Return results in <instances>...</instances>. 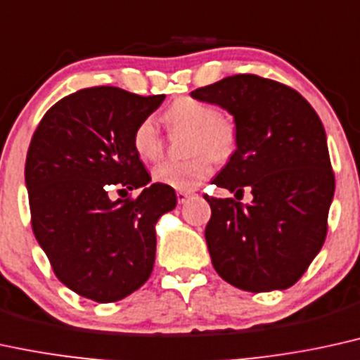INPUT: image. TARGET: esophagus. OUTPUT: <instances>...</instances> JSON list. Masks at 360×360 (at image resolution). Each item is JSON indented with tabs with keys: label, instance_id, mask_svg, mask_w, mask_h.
<instances>
[{
	"label": "esophagus",
	"instance_id": "1",
	"mask_svg": "<svg viewBox=\"0 0 360 360\" xmlns=\"http://www.w3.org/2000/svg\"><path fill=\"white\" fill-rule=\"evenodd\" d=\"M177 202H179V205H184L186 201H188L189 198H193L194 196V193H191V191H177Z\"/></svg>",
	"mask_w": 360,
	"mask_h": 360
}]
</instances>
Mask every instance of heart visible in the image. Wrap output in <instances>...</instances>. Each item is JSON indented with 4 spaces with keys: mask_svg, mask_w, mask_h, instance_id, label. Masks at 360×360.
I'll return each instance as SVG.
<instances>
[{
    "mask_svg": "<svg viewBox=\"0 0 360 360\" xmlns=\"http://www.w3.org/2000/svg\"><path fill=\"white\" fill-rule=\"evenodd\" d=\"M172 131H188L186 161L164 162L154 169L155 183L179 191L199 186L213 171V161H226L235 153L238 129L231 119L216 114L214 107L193 97H181L169 105L164 115ZM134 150L142 161L154 162L162 155V139L150 117L139 122L132 136Z\"/></svg>",
    "mask_w": 360,
    "mask_h": 360,
    "instance_id": "heart-1",
    "label": "heart"
}]
</instances>
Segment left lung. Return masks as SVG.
Returning <instances> with one entry per match:
<instances>
[{"label":"left lung","instance_id":"obj_1","mask_svg":"<svg viewBox=\"0 0 360 360\" xmlns=\"http://www.w3.org/2000/svg\"><path fill=\"white\" fill-rule=\"evenodd\" d=\"M233 115L238 142L213 183L253 201L205 196V238L214 270L233 287H292L327 235L335 179L317 112L297 90L258 75H233L191 92Z\"/></svg>","mask_w":360,"mask_h":360}]
</instances>
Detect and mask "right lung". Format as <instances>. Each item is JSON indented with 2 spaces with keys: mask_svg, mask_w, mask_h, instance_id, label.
I'll return each mask as SVG.
<instances>
[{
  "mask_svg": "<svg viewBox=\"0 0 360 360\" xmlns=\"http://www.w3.org/2000/svg\"><path fill=\"white\" fill-rule=\"evenodd\" d=\"M164 98L79 90L56 102L32 137L25 183L33 233L58 280L90 300H122L153 271L155 223L177 199L169 186L149 184L132 136ZM110 185L143 191L112 202Z\"/></svg>",
  "mask_w": 360,
  "mask_h": 360,
  "instance_id": "1",
  "label": "right lung"
}]
</instances>
